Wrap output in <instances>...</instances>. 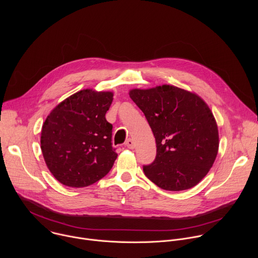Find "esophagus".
<instances>
[{
  "label": "esophagus",
  "instance_id": "1",
  "mask_svg": "<svg viewBox=\"0 0 258 258\" xmlns=\"http://www.w3.org/2000/svg\"><path fill=\"white\" fill-rule=\"evenodd\" d=\"M125 145H126L127 148H130V149H134V148H135V142H134L132 139H128V140L126 141Z\"/></svg>",
  "mask_w": 258,
  "mask_h": 258
}]
</instances>
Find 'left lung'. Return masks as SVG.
<instances>
[{
    "label": "left lung",
    "instance_id": "obj_1",
    "mask_svg": "<svg viewBox=\"0 0 258 258\" xmlns=\"http://www.w3.org/2000/svg\"><path fill=\"white\" fill-rule=\"evenodd\" d=\"M130 97L156 140V158L143 167L146 176L167 191L196 186L218 152V128L208 105L197 94L170 85L133 89Z\"/></svg>",
    "mask_w": 258,
    "mask_h": 258
}]
</instances>
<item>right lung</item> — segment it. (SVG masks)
<instances>
[{"label": "right lung", "instance_id": "1", "mask_svg": "<svg viewBox=\"0 0 258 258\" xmlns=\"http://www.w3.org/2000/svg\"><path fill=\"white\" fill-rule=\"evenodd\" d=\"M112 92L82 90L59 103L47 116L41 134L45 162L61 183L88 187L104 177L117 157L111 144L112 124L105 114Z\"/></svg>", "mask_w": 258, "mask_h": 258}]
</instances>
